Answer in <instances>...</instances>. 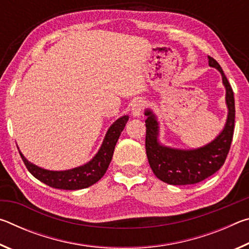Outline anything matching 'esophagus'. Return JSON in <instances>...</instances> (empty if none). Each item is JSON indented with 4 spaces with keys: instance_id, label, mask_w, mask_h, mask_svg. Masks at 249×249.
Wrapping results in <instances>:
<instances>
[{
    "instance_id": "34e87169",
    "label": "esophagus",
    "mask_w": 249,
    "mask_h": 249,
    "mask_svg": "<svg viewBox=\"0 0 249 249\" xmlns=\"http://www.w3.org/2000/svg\"><path fill=\"white\" fill-rule=\"evenodd\" d=\"M145 108V102L142 100H137L135 101L134 104L132 105V114L133 116H136L138 117L140 116L142 111H144Z\"/></svg>"
}]
</instances>
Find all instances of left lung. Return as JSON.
<instances>
[{"label":"left lung","mask_w":249,"mask_h":249,"mask_svg":"<svg viewBox=\"0 0 249 249\" xmlns=\"http://www.w3.org/2000/svg\"><path fill=\"white\" fill-rule=\"evenodd\" d=\"M209 65L222 74L223 84L226 89V104L229 115L222 133L204 147L193 150L168 148L158 142V123L153 112L147 109L146 123V154L151 170L163 182L175 185L195 184L215 174L224 165L229 154L235 125L234 92L224 71L212 57Z\"/></svg>","instance_id":"1"}]
</instances>
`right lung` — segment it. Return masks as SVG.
Here are the masks:
<instances>
[{
  "label": "right lung",
  "mask_w": 249,
  "mask_h": 249,
  "mask_svg": "<svg viewBox=\"0 0 249 249\" xmlns=\"http://www.w3.org/2000/svg\"><path fill=\"white\" fill-rule=\"evenodd\" d=\"M128 116H122L108 128L103 144L95 157L84 166L65 171H50L33 165L19 151L27 170L41 182L52 188L62 190H79L94 184L102 178L111 162L113 153L121 133L123 132Z\"/></svg>",
  "instance_id": "right-lung-1"
}]
</instances>
